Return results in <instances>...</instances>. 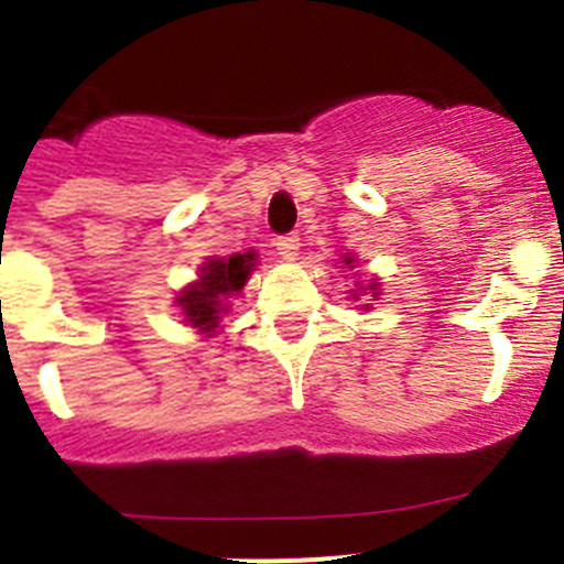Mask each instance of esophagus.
Here are the masks:
<instances>
[{
	"label": "esophagus",
	"instance_id": "34e87169",
	"mask_svg": "<svg viewBox=\"0 0 564 564\" xmlns=\"http://www.w3.org/2000/svg\"><path fill=\"white\" fill-rule=\"evenodd\" d=\"M275 248H278V253H281V259L294 261V259H297V253H300V237L297 235L278 237Z\"/></svg>",
	"mask_w": 564,
	"mask_h": 564
}]
</instances>
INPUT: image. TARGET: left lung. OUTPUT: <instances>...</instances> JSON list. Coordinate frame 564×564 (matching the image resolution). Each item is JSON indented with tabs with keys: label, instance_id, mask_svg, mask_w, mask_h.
Segmentation results:
<instances>
[{
	"label": "left lung",
	"instance_id": "obj_1",
	"mask_svg": "<svg viewBox=\"0 0 564 564\" xmlns=\"http://www.w3.org/2000/svg\"><path fill=\"white\" fill-rule=\"evenodd\" d=\"M340 267H357V259H355V253H344L340 256V261H338ZM355 286L357 289H349V297L355 300H360V311H371V303L373 300H379V294H382V286H379V278H371V281L368 283H360V281H355Z\"/></svg>",
	"mask_w": 564,
	"mask_h": 564
}]
</instances>
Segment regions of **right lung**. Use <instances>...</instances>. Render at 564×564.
<instances>
[{
  "label": "right lung",
  "mask_w": 564,
  "mask_h": 564,
  "mask_svg": "<svg viewBox=\"0 0 564 564\" xmlns=\"http://www.w3.org/2000/svg\"><path fill=\"white\" fill-rule=\"evenodd\" d=\"M256 270V250L231 256H209L198 267L196 281L187 283L174 303L180 305L187 327L198 329L204 338L220 333V322L231 311V300L240 297L250 272Z\"/></svg>",
  "instance_id": "add662e5"
}]
</instances>
